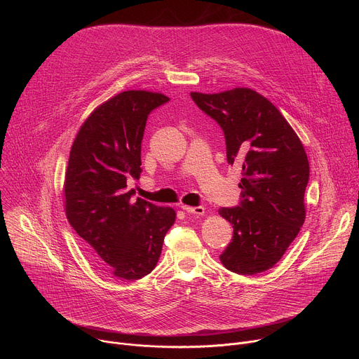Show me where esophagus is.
<instances>
[{
  "label": "esophagus",
  "instance_id": "34e87169",
  "mask_svg": "<svg viewBox=\"0 0 359 359\" xmlns=\"http://www.w3.org/2000/svg\"><path fill=\"white\" fill-rule=\"evenodd\" d=\"M180 209L184 210V212L189 213V215H196V216H203V215H204V210H206L203 206L191 208V206H187V204H180Z\"/></svg>",
  "mask_w": 359,
  "mask_h": 359
}]
</instances>
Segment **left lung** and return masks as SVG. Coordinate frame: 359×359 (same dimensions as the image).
<instances>
[{
	"label": "left lung",
	"instance_id": "8db88e82",
	"mask_svg": "<svg viewBox=\"0 0 359 359\" xmlns=\"http://www.w3.org/2000/svg\"><path fill=\"white\" fill-rule=\"evenodd\" d=\"M223 129L229 165L241 168V200L219 215L233 226L223 266L241 276L263 273L281 260L305 220L310 165L304 146L271 102L250 88L190 93Z\"/></svg>",
	"mask_w": 359,
	"mask_h": 359
}]
</instances>
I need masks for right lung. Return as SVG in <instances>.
<instances>
[{"instance_id":"obj_1","label":"right lung","mask_w":359,"mask_h":359,"mask_svg":"<svg viewBox=\"0 0 359 359\" xmlns=\"http://www.w3.org/2000/svg\"><path fill=\"white\" fill-rule=\"evenodd\" d=\"M168 96L125 90L99 105L81 126L64 182L65 213L97 269L139 280L156 267L176 212L126 190L139 179L142 139L149 114Z\"/></svg>"}]
</instances>
